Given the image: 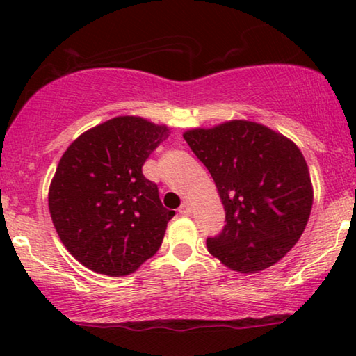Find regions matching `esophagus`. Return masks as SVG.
<instances>
[{
    "mask_svg": "<svg viewBox=\"0 0 356 356\" xmlns=\"http://www.w3.org/2000/svg\"><path fill=\"white\" fill-rule=\"evenodd\" d=\"M179 213H180V215H184V216H188V215L191 213V207H190V204H188V202H184L182 206L179 207Z\"/></svg>",
    "mask_w": 356,
    "mask_h": 356,
    "instance_id": "esophagus-1",
    "label": "esophagus"
}]
</instances>
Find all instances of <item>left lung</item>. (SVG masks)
<instances>
[{"instance_id":"8db88e82","label":"left lung","mask_w":356,"mask_h":356,"mask_svg":"<svg viewBox=\"0 0 356 356\" xmlns=\"http://www.w3.org/2000/svg\"><path fill=\"white\" fill-rule=\"evenodd\" d=\"M218 188L226 225L209 252L240 273H256L298 242L312 207L308 165L295 144L248 120L184 135Z\"/></svg>"}]
</instances>
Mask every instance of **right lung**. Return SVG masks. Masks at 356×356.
<instances>
[{
  "label": "right lung",
  "mask_w": 356,
  "mask_h": 356,
  "mask_svg": "<svg viewBox=\"0 0 356 356\" xmlns=\"http://www.w3.org/2000/svg\"><path fill=\"white\" fill-rule=\"evenodd\" d=\"M170 130L119 116L70 144L48 193L53 225L84 267L108 276L134 273L161 246L176 212L163 207L143 165Z\"/></svg>",
  "instance_id": "1"
}]
</instances>
